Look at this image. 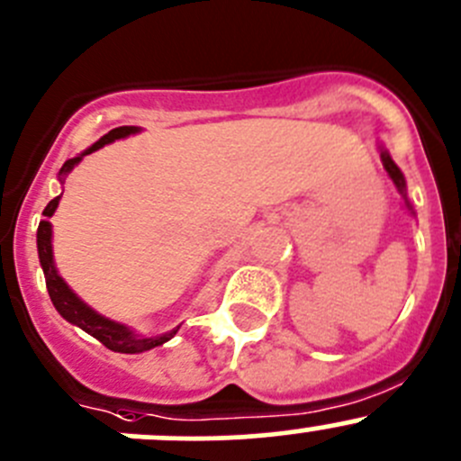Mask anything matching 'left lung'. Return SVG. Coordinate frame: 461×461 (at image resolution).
I'll list each match as a JSON object with an SVG mask.
<instances>
[{
	"mask_svg": "<svg viewBox=\"0 0 461 461\" xmlns=\"http://www.w3.org/2000/svg\"><path fill=\"white\" fill-rule=\"evenodd\" d=\"M381 159H383V167H385L387 176L392 177V182H394V186H396V189H399V194L403 195V200H405V207H408L410 212L414 213L412 204H410V200H408V194H405V177H403V173H401V168L396 167V164H394V159L390 158V153H387L385 149H381Z\"/></svg>",
	"mask_w": 461,
	"mask_h": 461,
	"instance_id": "1",
	"label": "left lung"
}]
</instances>
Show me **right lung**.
I'll return each instance as SVG.
<instances>
[{
    "mask_svg": "<svg viewBox=\"0 0 461 461\" xmlns=\"http://www.w3.org/2000/svg\"><path fill=\"white\" fill-rule=\"evenodd\" d=\"M135 132H140V128L137 126H122V128H114V131H110L107 135H103L96 144L89 146V149L85 150V153H80L78 158H71L62 164L60 173H58L60 182H65L67 173H69L71 168H74L76 164L85 158V155L103 149L105 144H112L114 140H123V137H128V135H135ZM58 200H60V195H58V198H53L51 203L44 207L42 216H47V218L53 216V212H56V207H58ZM38 257H40V266H42V272H44V279H47L49 297H51L56 311L60 312L67 321L80 326L85 333H89L92 338H96L98 342L105 344L110 351H119V354H141V351L155 349V347H159V344L168 342V339L177 333V329H180V326H176V329L168 330V333L153 335V338H144V335H137L135 330H131L128 326L119 324V321L107 320V317L98 315V312L94 311V308H89L83 299L76 297L74 290H71L69 285L65 284V279L58 275L56 263H53L51 222L49 221H40Z\"/></svg>",
    "mask_w": 461,
    "mask_h": 461,
    "instance_id": "right-lung-1",
    "label": "right lung"
}]
</instances>
